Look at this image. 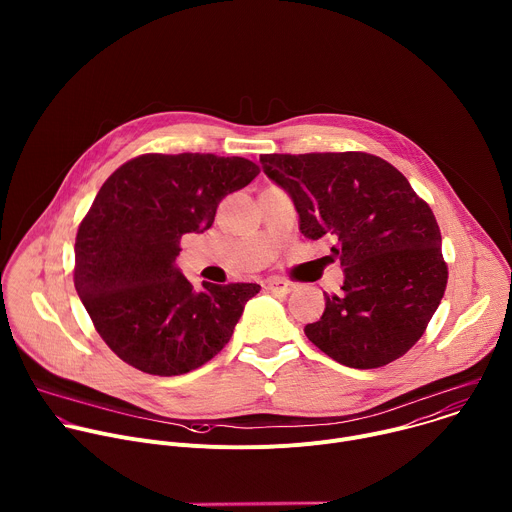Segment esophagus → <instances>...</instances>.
<instances>
[{
  "mask_svg": "<svg viewBox=\"0 0 512 512\" xmlns=\"http://www.w3.org/2000/svg\"><path fill=\"white\" fill-rule=\"evenodd\" d=\"M263 285H265L267 289H271V291H277V294H289V291H294V289H296V283H294V281L279 279V277L267 279Z\"/></svg>",
  "mask_w": 512,
  "mask_h": 512,
  "instance_id": "esophagus-1",
  "label": "esophagus"
}]
</instances>
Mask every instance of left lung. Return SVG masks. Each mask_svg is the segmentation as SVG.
<instances>
[{"label": "left lung", "instance_id": "8db88e82", "mask_svg": "<svg viewBox=\"0 0 512 512\" xmlns=\"http://www.w3.org/2000/svg\"><path fill=\"white\" fill-rule=\"evenodd\" d=\"M263 172L296 204L308 239L332 235L342 291L304 328L308 340L350 369L403 356L440 306L448 265L429 204L389 162L364 152L265 154Z\"/></svg>", "mask_w": 512, "mask_h": 512}]
</instances>
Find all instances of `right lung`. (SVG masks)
Segmentation results:
<instances>
[{
  "mask_svg": "<svg viewBox=\"0 0 512 512\" xmlns=\"http://www.w3.org/2000/svg\"><path fill=\"white\" fill-rule=\"evenodd\" d=\"M259 166L214 154H143L119 166L81 221L75 287L95 330L133 369L190 373L231 340L257 283H202L176 265L180 239L212 227L216 206Z\"/></svg>",
  "mask_w": 512,
  "mask_h": 512,
  "instance_id": "add662e5",
  "label": "right lung"
}]
</instances>
